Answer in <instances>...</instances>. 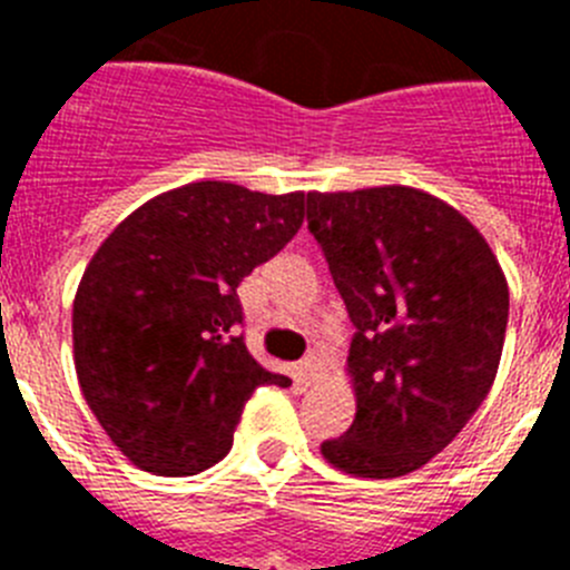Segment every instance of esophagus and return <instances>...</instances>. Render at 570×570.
<instances>
[{"label": "esophagus", "instance_id": "1", "mask_svg": "<svg viewBox=\"0 0 570 570\" xmlns=\"http://www.w3.org/2000/svg\"><path fill=\"white\" fill-rule=\"evenodd\" d=\"M302 371H305V380L320 382L322 374H325V360L320 354H308L302 360Z\"/></svg>", "mask_w": 570, "mask_h": 570}]
</instances>
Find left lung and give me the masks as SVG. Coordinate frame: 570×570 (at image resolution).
<instances>
[{
    "label": "left lung",
    "instance_id": "left-lung-1",
    "mask_svg": "<svg viewBox=\"0 0 570 570\" xmlns=\"http://www.w3.org/2000/svg\"><path fill=\"white\" fill-rule=\"evenodd\" d=\"M308 228L356 325L345 367L354 425L322 442V456L351 476H405L491 391L508 279L468 216L411 185L311 190Z\"/></svg>",
    "mask_w": 570,
    "mask_h": 570
}]
</instances>
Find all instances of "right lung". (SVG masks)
Wrapping results in <instances>:
<instances>
[{
	"instance_id": "add662e5",
	"label": "right lung",
	"mask_w": 570,
	"mask_h": 570,
	"mask_svg": "<svg viewBox=\"0 0 570 570\" xmlns=\"http://www.w3.org/2000/svg\"><path fill=\"white\" fill-rule=\"evenodd\" d=\"M305 194L188 183L125 216L73 296V365L119 451L156 476H190L234 445L259 385H288L242 340L239 282L279 254Z\"/></svg>"
}]
</instances>
